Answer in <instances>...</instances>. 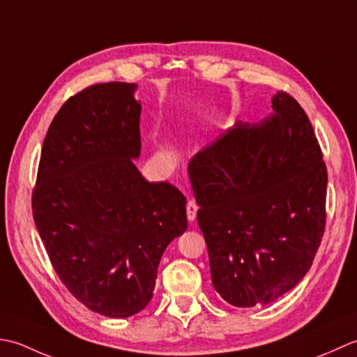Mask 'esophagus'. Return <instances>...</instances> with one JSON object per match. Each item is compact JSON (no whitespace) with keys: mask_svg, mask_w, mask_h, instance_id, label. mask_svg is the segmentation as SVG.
I'll use <instances>...</instances> for the list:
<instances>
[{"mask_svg":"<svg viewBox=\"0 0 357 357\" xmlns=\"http://www.w3.org/2000/svg\"><path fill=\"white\" fill-rule=\"evenodd\" d=\"M197 203L194 200H188V205H186V215H188V220L189 222H194L195 217H197Z\"/></svg>","mask_w":357,"mask_h":357,"instance_id":"1","label":"esophagus"}]
</instances>
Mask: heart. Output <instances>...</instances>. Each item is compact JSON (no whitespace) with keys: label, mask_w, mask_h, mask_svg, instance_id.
Segmentation results:
<instances>
[{"label":"heart","mask_w":357,"mask_h":357,"mask_svg":"<svg viewBox=\"0 0 357 357\" xmlns=\"http://www.w3.org/2000/svg\"><path fill=\"white\" fill-rule=\"evenodd\" d=\"M165 155H168V157H171V152H169V151H166V152H165Z\"/></svg>","instance_id":"heart-1"}]
</instances>
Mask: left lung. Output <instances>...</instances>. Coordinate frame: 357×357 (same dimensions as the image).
I'll return each instance as SVG.
<instances>
[{"mask_svg":"<svg viewBox=\"0 0 357 357\" xmlns=\"http://www.w3.org/2000/svg\"><path fill=\"white\" fill-rule=\"evenodd\" d=\"M270 119L238 121L189 163L211 279L237 308L266 305L310 271L325 229L326 166L311 123L285 92Z\"/></svg>","mask_w":357,"mask_h":357,"instance_id":"obj_1","label":"left lung"}]
</instances>
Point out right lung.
Instances as JSON below:
<instances>
[{"label": "right lung", "mask_w": 357, "mask_h": 357, "mask_svg": "<svg viewBox=\"0 0 357 357\" xmlns=\"http://www.w3.org/2000/svg\"><path fill=\"white\" fill-rule=\"evenodd\" d=\"M135 83L84 89L61 106L43 143L33 220L58 278L87 308L142 311L158 264L188 228L186 199L137 169L142 105Z\"/></svg>", "instance_id": "1"}]
</instances>
